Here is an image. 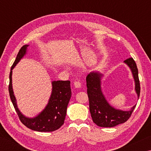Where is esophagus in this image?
<instances>
[{"label": "esophagus", "mask_w": 151, "mask_h": 151, "mask_svg": "<svg viewBox=\"0 0 151 151\" xmlns=\"http://www.w3.org/2000/svg\"><path fill=\"white\" fill-rule=\"evenodd\" d=\"M74 86H75V88H81L82 86V83L81 81H76L74 82Z\"/></svg>", "instance_id": "34e87169"}]
</instances>
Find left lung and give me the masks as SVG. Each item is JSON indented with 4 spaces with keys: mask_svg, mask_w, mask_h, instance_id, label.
<instances>
[{
    "mask_svg": "<svg viewBox=\"0 0 151 151\" xmlns=\"http://www.w3.org/2000/svg\"><path fill=\"white\" fill-rule=\"evenodd\" d=\"M124 62L131 68L135 81V90L139 98L140 86L136 63L132 57L127 58ZM101 74L93 72L89 73L86 78L89 110L93 121L101 127H113L124 123L131 117L136 105L128 111H120L110 106L101 91Z\"/></svg>",
    "mask_w": 151,
    "mask_h": 151,
    "instance_id": "1",
    "label": "left lung"
}]
</instances>
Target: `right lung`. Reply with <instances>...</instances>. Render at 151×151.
Here are the masks:
<instances>
[{
  "mask_svg": "<svg viewBox=\"0 0 151 151\" xmlns=\"http://www.w3.org/2000/svg\"><path fill=\"white\" fill-rule=\"evenodd\" d=\"M29 45H24L20 48L13 65L11 66L9 75V91L11 101L20 121L29 129L39 132H52L59 129L64 124L66 109L71 96L69 81H58L52 83V91L50 100L44 111L35 118L29 119L22 115L18 109L16 99L12 87V70L23 57Z\"/></svg>",
  "mask_w": 151,
  "mask_h": 151,
  "instance_id": "obj_1",
  "label": "right lung"
}]
</instances>
